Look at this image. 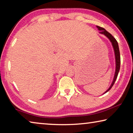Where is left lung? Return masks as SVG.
Here are the masks:
<instances>
[{
    "label": "left lung",
    "mask_w": 133,
    "mask_h": 133,
    "mask_svg": "<svg viewBox=\"0 0 133 133\" xmlns=\"http://www.w3.org/2000/svg\"><path fill=\"white\" fill-rule=\"evenodd\" d=\"M96 27L98 29V30L100 31L99 33H100V34L104 35L105 37H107L108 39H109L110 42L111 43L112 48H113L114 52V56H115L116 70H115V73H114V78H113V80H112V82L111 83V85H110V86L109 87V88L104 93H103L104 94L105 93H107V91H109L111 89L112 85H114V83L116 82L118 72H119V70H120V50H119L118 43L117 42V40H116L115 38L112 36L110 33L108 32V31L104 28H101V27L98 26H97Z\"/></svg>",
    "instance_id": "1"
}]
</instances>
